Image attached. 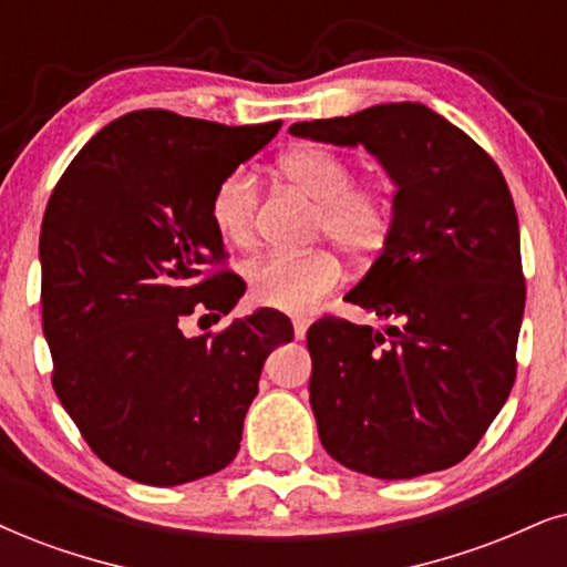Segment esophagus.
<instances>
[{
  "label": "esophagus",
  "instance_id": "34e87169",
  "mask_svg": "<svg viewBox=\"0 0 567 567\" xmlns=\"http://www.w3.org/2000/svg\"><path fill=\"white\" fill-rule=\"evenodd\" d=\"M308 324H311V321L303 319V317H298L296 321H292V332H296V340H303L306 332H308Z\"/></svg>",
  "mask_w": 567,
  "mask_h": 567
}]
</instances>
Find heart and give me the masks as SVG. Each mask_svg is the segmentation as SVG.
<instances>
[{"instance_id":"heart-1","label":"heart","mask_w":567,"mask_h":567,"mask_svg":"<svg viewBox=\"0 0 567 567\" xmlns=\"http://www.w3.org/2000/svg\"><path fill=\"white\" fill-rule=\"evenodd\" d=\"M279 172L292 188L317 200L313 238H332L348 254L369 256L390 238V198L374 185H353V167L340 154L321 146L292 148L279 159ZM259 193L246 167L221 177L209 204L212 225L221 243L248 248L254 243V217ZM342 267L332 250L271 254L246 269L250 298L285 313H306L340 282Z\"/></svg>"}]
</instances>
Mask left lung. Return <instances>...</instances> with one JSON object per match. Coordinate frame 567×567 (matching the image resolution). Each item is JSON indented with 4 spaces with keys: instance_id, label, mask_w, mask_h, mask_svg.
<instances>
[{
    "instance_id": "1",
    "label": "left lung",
    "mask_w": 567,
    "mask_h": 567,
    "mask_svg": "<svg viewBox=\"0 0 567 567\" xmlns=\"http://www.w3.org/2000/svg\"><path fill=\"white\" fill-rule=\"evenodd\" d=\"M363 146L392 185V230L348 303L395 319L308 329L311 411L324 450L374 478L461 463L505 405L526 306L518 214L492 156L424 104H377L290 125Z\"/></svg>"
}]
</instances>
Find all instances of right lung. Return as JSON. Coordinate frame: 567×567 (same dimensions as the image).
<instances>
[{
	"label": "right lung",
	"mask_w": 567,
	"mask_h": 567,
	"mask_svg": "<svg viewBox=\"0 0 567 567\" xmlns=\"http://www.w3.org/2000/svg\"><path fill=\"white\" fill-rule=\"evenodd\" d=\"M279 125L131 112L85 143L49 198L39 259L54 392L133 482L177 486L233 463L264 361L292 340L271 308L219 334L181 327L193 311L230 313L246 290L214 271L225 243L209 204Z\"/></svg>",
	"instance_id": "right-lung-1"
}]
</instances>
